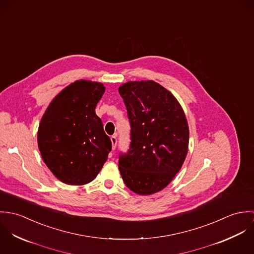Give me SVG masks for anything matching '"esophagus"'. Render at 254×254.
<instances>
[{
	"instance_id": "34e87169",
	"label": "esophagus",
	"mask_w": 254,
	"mask_h": 254,
	"mask_svg": "<svg viewBox=\"0 0 254 254\" xmlns=\"http://www.w3.org/2000/svg\"><path fill=\"white\" fill-rule=\"evenodd\" d=\"M110 141H111V144H112V149H114L116 147V145H117L116 136H111L110 137Z\"/></svg>"
}]
</instances>
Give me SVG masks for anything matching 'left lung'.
<instances>
[{
	"label": "left lung",
	"mask_w": 254,
	"mask_h": 254,
	"mask_svg": "<svg viewBox=\"0 0 254 254\" xmlns=\"http://www.w3.org/2000/svg\"><path fill=\"white\" fill-rule=\"evenodd\" d=\"M131 125V145L120 154L125 185L148 195L163 190L180 171L189 149V125L177 99L152 81H129L118 88Z\"/></svg>",
	"instance_id": "left-lung-1"
}]
</instances>
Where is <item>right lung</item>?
Segmentation results:
<instances>
[{
  "mask_svg": "<svg viewBox=\"0 0 254 254\" xmlns=\"http://www.w3.org/2000/svg\"><path fill=\"white\" fill-rule=\"evenodd\" d=\"M106 88L77 80L61 91L43 114L37 133L42 158L60 181L82 186L93 181L111 150V141L96 114Z\"/></svg>",
  "mask_w": 254,
  "mask_h": 254,
  "instance_id": "obj_1",
  "label": "right lung"
}]
</instances>
